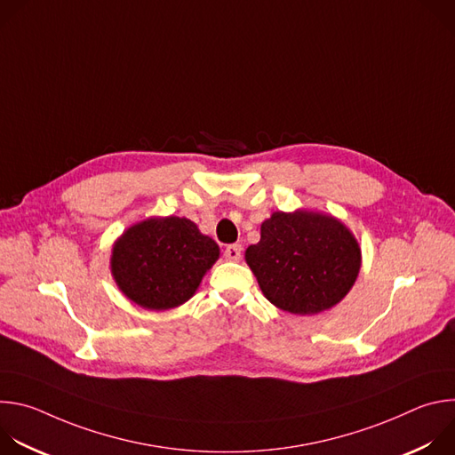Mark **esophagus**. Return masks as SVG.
I'll return each instance as SVG.
<instances>
[{
    "label": "esophagus",
    "mask_w": 455,
    "mask_h": 455,
    "mask_svg": "<svg viewBox=\"0 0 455 455\" xmlns=\"http://www.w3.org/2000/svg\"><path fill=\"white\" fill-rule=\"evenodd\" d=\"M241 244H228L225 248V257L228 259V261H239L241 259Z\"/></svg>",
    "instance_id": "obj_1"
}]
</instances>
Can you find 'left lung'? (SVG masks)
<instances>
[{
	"instance_id": "obj_1",
	"label": "left lung",
	"mask_w": 455,
	"mask_h": 455,
	"mask_svg": "<svg viewBox=\"0 0 455 455\" xmlns=\"http://www.w3.org/2000/svg\"><path fill=\"white\" fill-rule=\"evenodd\" d=\"M244 259L265 297L283 311L316 315L353 288L362 251L351 230L333 216L309 211L274 212L261 241Z\"/></svg>"
}]
</instances>
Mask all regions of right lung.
I'll use <instances>...</instances> for the list:
<instances>
[{
    "instance_id": "add662e5",
    "label": "right lung",
    "mask_w": 455,
    "mask_h": 455,
    "mask_svg": "<svg viewBox=\"0 0 455 455\" xmlns=\"http://www.w3.org/2000/svg\"><path fill=\"white\" fill-rule=\"evenodd\" d=\"M220 246L187 218H149L129 227L113 244L111 274L118 290L135 304L162 311L187 302Z\"/></svg>"
}]
</instances>
